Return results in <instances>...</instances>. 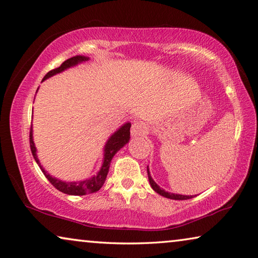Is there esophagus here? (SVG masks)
Here are the masks:
<instances>
[{
	"label": "esophagus",
	"mask_w": 258,
	"mask_h": 258,
	"mask_svg": "<svg viewBox=\"0 0 258 258\" xmlns=\"http://www.w3.org/2000/svg\"><path fill=\"white\" fill-rule=\"evenodd\" d=\"M146 124L142 120H135L132 125V128H131V134H132L133 138H140V136H143L146 133Z\"/></svg>",
	"instance_id": "1"
}]
</instances>
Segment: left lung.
I'll return each mask as SVG.
<instances>
[{"mask_svg": "<svg viewBox=\"0 0 258 258\" xmlns=\"http://www.w3.org/2000/svg\"><path fill=\"white\" fill-rule=\"evenodd\" d=\"M148 176H149V181H150V184L152 186V189L155 191L156 194H159L161 196L165 197V198H169V199H173V200H186V199H191L194 198V196H183V195H174V194H170L168 191H165L163 189H161L160 186L154 182V180L152 179V176L150 174V171H149V166H148Z\"/></svg>", "mask_w": 258, "mask_h": 258, "instance_id": "8db88e82", "label": "left lung"}]
</instances>
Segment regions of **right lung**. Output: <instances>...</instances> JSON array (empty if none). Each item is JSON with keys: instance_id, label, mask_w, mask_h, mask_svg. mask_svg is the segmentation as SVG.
<instances>
[{"instance_id": "add662e5", "label": "right lung", "mask_w": 258, "mask_h": 258, "mask_svg": "<svg viewBox=\"0 0 258 258\" xmlns=\"http://www.w3.org/2000/svg\"><path fill=\"white\" fill-rule=\"evenodd\" d=\"M88 59L89 58L85 57V55H76V57L69 58L66 60V61H63L60 67L50 70V72L43 77L42 82L47 78L51 77V76H53L55 74L61 73V72H63V70L73 67V66H76L77 63L86 61V60H88ZM130 128H131V123H126L122 126V127L116 131V132L108 139L107 143H106L105 149H104L103 165H102V168H100L97 175H94V176H92V178H89L85 181H78V182H64V181L55 179V178H53V176L50 175L49 173L45 172L44 169L42 168L41 164H40V162H39L37 153H35V151L37 150H35V146L33 143L32 126L30 127V148H31V152H32L35 162L38 163L40 169H41L43 174L45 175V178L49 180V182L51 183L55 189L61 191V192L66 194V195L84 196L87 194H94V192H96V191H98L100 188H102L103 184L105 183L106 176H107L110 161H112L113 156L116 154L117 151L122 149L123 146L130 141V135H131Z\"/></svg>"}]
</instances>
